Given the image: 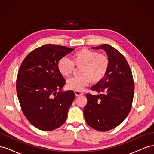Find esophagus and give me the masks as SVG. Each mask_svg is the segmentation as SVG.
Segmentation results:
<instances>
[{
  "label": "esophagus",
  "instance_id": "1",
  "mask_svg": "<svg viewBox=\"0 0 154 154\" xmlns=\"http://www.w3.org/2000/svg\"><path fill=\"white\" fill-rule=\"evenodd\" d=\"M74 93H75V95L76 96H82L83 94V93L81 91H75V92H74Z\"/></svg>",
  "mask_w": 154,
  "mask_h": 154
}]
</instances>
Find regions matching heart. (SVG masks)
<instances>
[{
  "mask_svg": "<svg viewBox=\"0 0 154 154\" xmlns=\"http://www.w3.org/2000/svg\"><path fill=\"white\" fill-rule=\"evenodd\" d=\"M71 58L72 61L66 57L62 58L58 63V71L65 77L72 74L74 65L82 67L81 76L73 77L67 81V87L70 90L81 91L91 81L92 83L101 81L108 71L109 58L96 51L83 48L74 53Z\"/></svg>",
  "mask_w": 154,
  "mask_h": 154,
  "instance_id": "heart-1",
  "label": "heart"
}]
</instances>
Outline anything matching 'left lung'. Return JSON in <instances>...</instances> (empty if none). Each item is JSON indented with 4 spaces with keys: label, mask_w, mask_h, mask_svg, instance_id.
Masks as SVG:
<instances>
[{
    "label": "left lung",
    "mask_w": 154,
    "mask_h": 154,
    "mask_svg": "<svg viewBox=\"0 0 154 154\" xmlns=\"http://www.w3.org/2000/svg\"><path fill=\"white\" fill-rule=\"evenodd\" d=\"M92 49H103L109 60L105 77L91 89L98 95L87 94V103L83 109L87 123L99 131H108L118 127L131 109L134 82L132 73L124 56L109 44Z\"/></svg>",
    "instance_id": "obj_1"
}]
</instances>
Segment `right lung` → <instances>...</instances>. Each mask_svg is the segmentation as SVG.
Returning a JSON list of instances; mask_svg holds the SVG:
<instances>
[{
	"mask_svg": "<svg viewBox=\"0 0 154 154\" xmlns=\"http://www.w3.org/2000/svg\"><path fill=\"white\" fill-rule=\"evenodd\" d=\"M74 50L44 45L31 51L18 70L16 88L22 110L27 120L41 130L51 131L66 122L75 94L62 91L66 80L58 71V63Z\"/></svg>",
	"mask_w": 154,
	"mask_h": 154,
	"instance_id": "1",
	"label": "right lung"
}]
</instances>
